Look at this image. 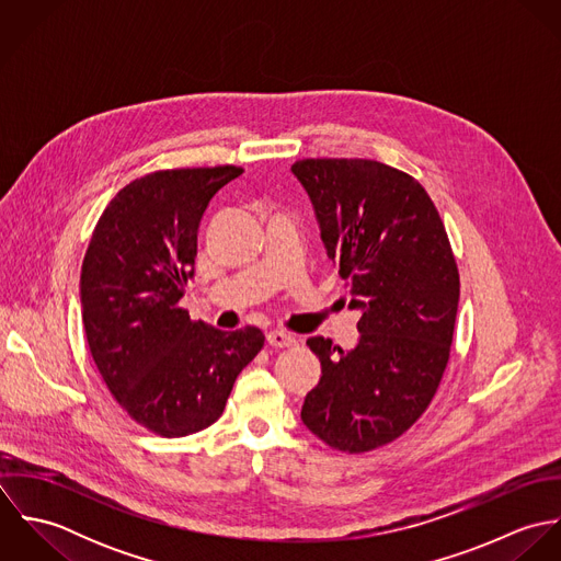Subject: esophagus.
<instances>
[{"instance_id": "34e87169", "label": "esophagus", "mask_w": 561, "mask_h": 561, "mask_svg": "<svg viewBox=\"0 0 561 561\" xmlns=\"http://www.w3.org/2000/svg\"><path fill=\"white\" fill-rule=\"evenodd\" d=\"M267 343L272 347H289V345H296V336L283 330H272L267 332Z\"/></svg>"}]
</instances>
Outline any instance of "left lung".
Masks as SVG:
<instances>
[{"label": "left lung", "instance_id": "left-lung-1", "mask_svg": "<svg viewBox=\"0 0 561 561\" xmlns=\"http://www.w3.org/2000/svg\"><path fill=\"white\" fill-rule=\"evenodd\" d=\"M328 256L360 311V339L343 352L307 345L321 363L305 425L332 449L382 447L425 412L449 363L460 274L445 225L423 185L374 160H300Z\"/></svg>", "mask_w": 561, "mask_h": 561}]
</instances>
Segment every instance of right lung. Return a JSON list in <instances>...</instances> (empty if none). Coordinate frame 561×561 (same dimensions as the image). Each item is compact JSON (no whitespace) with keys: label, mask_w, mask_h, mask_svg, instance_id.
I'll list each match as a JSON object with an SVG mask.
<instances>
[{"label":"right lung","mask_w":561,"mask_h":561,"mask_svg":"<svg viewBox=\"0 0 561 561\" xmlns=\"http://www.w3.org/2000/svg\"><path fill=\"white\" fill-rule=\"evenodd\" d=\"M238 165L176 168L125 185L101 214L81 263V320L92 360L123 410L163 438L216 423L263 332L190 320L201 218Z\"/></svg>","instance_id":"right-lung-1"}]
</instances>
